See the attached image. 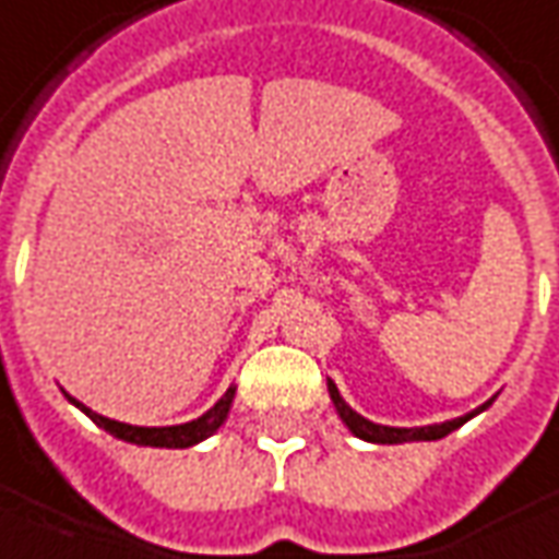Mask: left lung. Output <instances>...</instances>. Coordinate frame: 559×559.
<instances>
[{"label":"left lung","instance_id":"left-lung-1","mask_svg":"<svg viewBox=\"0 0 559 559\" xmlns=\"http://www.w3.org/2000/svg\"><path fill=\"white\" fill-rule=\"evenodd\" d=\"M330 399H333V405L340 411V417L345 419V426L357 435V438H364V441H372V443H405V441H438L443 435H450L455 431L462 423L479 414V411L488 408V402L483 408H476L474 414H467V417H459V419H447V423H438V426H423V429H393V426H374L369 419H364L360 414H354L345 402H342L340 390L330 384Z\"/></svg>","mask_w":559,"mask_h":559}]
</instances>
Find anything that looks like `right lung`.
I'll return each instance as SVG.
<instances>
[{
	"label": "right lung",
	"mask_w": 559,
	"mask_h": 559,
	"mask_svg": "<svg viewBox=\"0 0 559 559\" xmlns=\"http://www.w3.org/2000/svg\"><path fill=\"white\" fill-rule=\"evenodd\" d=\"M231 396H235V390H229L226 396L219 399L214 408L202 414L199 419L193 423H185V426H166V429H142V426H128V423H116V419L109 417H100L95 411H88L85 405L80 402H73L76 408H83L92 423H97L100 429H107L112 438H121V441H130V443H140V447H169V450H185V447H193L199 443L202 438H207L211 431H217L223 426V419L229 414V405H231Z\"/></svg>",
	"instance_id": "right-lung-1"
}]
</instances>
